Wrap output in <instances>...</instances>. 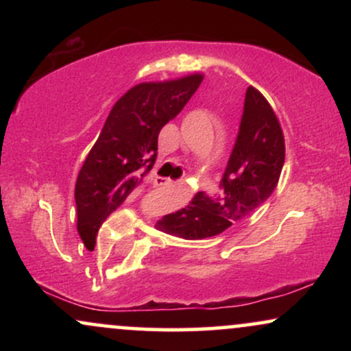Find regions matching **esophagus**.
Segmentation results:
<instances>
[{"label": "esophagus", "mask_w": 351, "mask_h": 351, "mask_svg": "<svg viewBox=\"0 0 351 351\" xmlns=\"http://www.w3.org/2000/svg\"><path fill=\"white\" fill-rule=\"evenodd\" d=\"M155 183H156V186H171L173 181L170 178H163V176H158Z\"/></svg>", "instance_id": "esophagus-1"}]
</instances>
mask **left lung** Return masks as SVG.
Listing matches in <instances>:
<instances>
[{"mask_svg": "<svg viewBox=\"0 0 351 351\" xmlns=\"http://www.w3.org/2000/svg\"><path fill=\"white\" fill-rule=\"evenodd\" d=\"M285 160L280 122L267 99L247 87L239 135L232 148L217 198L196 193L188 206L163 216L155 228L183 239L221 234L249 217L279 183Z\"/></svg>", "mask_w": 351, "mask_h": 351, "instance_id": "8db88e82", "label": "left lung"}]
</instances>
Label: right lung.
Here are the masks:
<instances>
[{"mask_svg":"<svg viewBox=\"0 0 351 351\" xmlns=\"http://www.w3.org/2000/svg\"><path fill=\"white\" fill-rule=\"evenodd\" d=\"M201 72L140 82L115 102L75 181L77 232L88 251L104 221L147 183L158 155L160 130L198 90Z\"/></svg>","mask_w":351,"mask_h":351,"instance_id":"1","label":"right lung"}]
</instances>
